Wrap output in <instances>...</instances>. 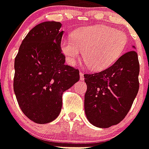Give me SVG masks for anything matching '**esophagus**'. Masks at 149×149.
I'll return each mask as SVG.
<instances>
[{
  "label": "esophagus",
  "mask_w": 149,
  "mask_h": 149,
  "mask_svg": "<svg viewBox=\"0 0 149 149\" xmlns=\"http://www.w3.org/2000/svg\"><path fill=\"white\" fill-rule=\"evenodd\" d=\"M79 77H80L81 80L84 79V74H83V72H79Z\"/></svg>",
  "instance_id": "34e87169"
}]
</instances>
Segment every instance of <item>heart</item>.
<instances>
[{"instance_id":"1","label":"heart","mask_w":149,"mask_h":149,"mask_svg":"<svg viewBox=\"0 0 149 149\" xmlns=\"http://www.w3.org/2000/svg\"><path fill=\"white\" fill-rule=\"evenodd\" d=\"M125 33L104 25L75 30L71 39H63L60 49L70 65H74L83 52V58L91 70L100 71L120 57L128 45Z\"/></svg>"}]
</instances>
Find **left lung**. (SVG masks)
I'll use <instances>...</instances> for the list:
<instances>
[{
	"mask_svg": "<svg viewBox=\"0 0 149 149\" xmlns=\"http://www.w3.org/2000/svg\"><path fill=\"white\" fill-rule=\"evenodd\" d=\"M139 74V63L135 50L123 54L106 70L84 74L87 85L84 109L89 123L102 129L120 123L137 95Z\"/></svg>",
	"mask_w": 149,
	"mask_h": 149,
	"instance_id": "left-lung-1",
	"label": "left lung"
}]
</instances>
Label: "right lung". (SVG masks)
Here are the masks:
<instances>
[{"mask_svg":"<svg viewBox=\"0 0 149 149\" xmlns=\"http://www.w3.org/2000/svg\"><path fill=\"white\" fill-rule=\"evenodd\" d=\"M61 26L56 21L37 24L22 41L14 60L16 98L24 114L38 124L57 118L63 92L79 79L78 70L65 64Z\"/></svg>","mask_w":149,"mask_h":149,"instance_id":"right-lung-1","label":"right lung"}]
</instances>
